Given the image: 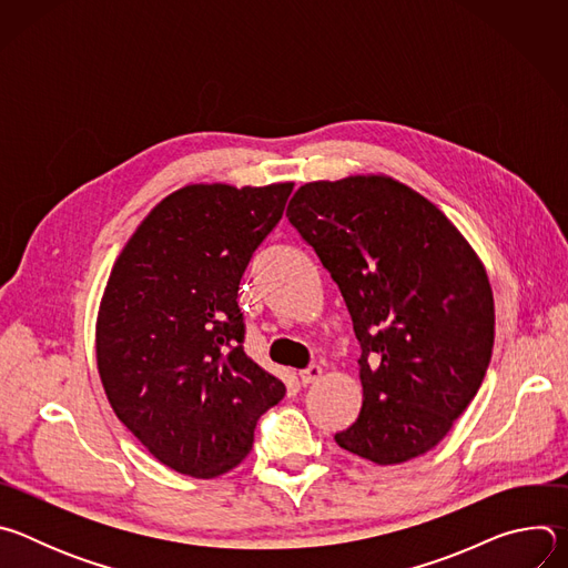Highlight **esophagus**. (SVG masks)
<instances>
[{
	"instance_id": "esophagus-1",
	"label": "esophagus",
	"mask_w": 568,
	"mask_h": 568,
	"mask_svg": "<svg viewBox=\"0 0 568 568\" xmlns=\"http://www.w3.org/2000/svg\"><path fill=\"white\" fill-rule=\"evenodd\" d=\"M321 375H323V368H321L318 364H312V366H307L305 371L298 373V377H301L303 384H312V382H316Z\"/></svg>"
}]
</instances>
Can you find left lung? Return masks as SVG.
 <instances>
[{"instance_id":"left-lung-1","label":"left lung","mask_w":568,"mask_h":568,"mask_svg":"<svg viewBox=\"0 0 568 568\" xmlns=\"http://www.w3.org/2000/svg\"><path fill=\"white\" fill-rule=\"evenodd\" d=\"M287 217L339 285L362 346V412L337 445L377 465L427 454L493 357L483 263L436 204L386 175L303 184Z\"/></svg>"}]
</instances>
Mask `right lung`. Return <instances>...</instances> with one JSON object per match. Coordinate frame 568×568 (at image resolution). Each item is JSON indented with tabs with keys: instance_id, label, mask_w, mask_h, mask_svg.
<instances>
[{
	"instance_id": "1",
	"label": "right lung",
	"mask_w": 568,
	"mask_h": 568,
	"mask_svg": "<svg viewBox=\"0 0 568 568\" xmlns=\"http://www.w3.org/2000/svg\"><path fill=\"white\" fill-rule=\"evenodd\" d=\"M294 184H189L119 254L97 318L116 418L166 467L213 478L242 463L285 384L247 357L237 285Z\"/></svg>"
}]
</instances>
